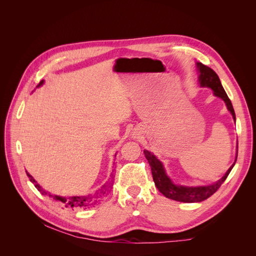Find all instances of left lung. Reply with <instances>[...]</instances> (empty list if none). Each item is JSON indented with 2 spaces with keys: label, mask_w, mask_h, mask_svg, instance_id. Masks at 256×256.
Masks as SVG:
<instances>
[{
  "label": "left lung",
  "mask_w": 256,
  "mask_h": 256,
  "mask_svg": "<svg viewBox=\"0 0 256 256\" xmlns=\"http://www.w3.org/2000/svg\"><path fill=\"white\" fill-rule=\"evenodd\" d=\"M198 68L200 72V86L210 88L214 90V94L216 96L222 98L224 100V102H226L228 111L232 113V115H233L234 120H236L234 108L232 106L230 100L228 97L226 90H224L222 86L218 74H216L210 67L203 65L202 63H198ZM237 154H238V146H237ZM144 154L150 166L152 180L158 190L166 198L178 200V202H184V203L202 202V200H205L209 196H212L214 193L221 187V184L226 182L228 174L232 171V168H233V166H235V164L232 166L228 170L226 175L214 184L203 186V187H184V186H176L171 182V180H170L166 174L164 166H162L161 162L156 158V156H154V154H150L148 150H144Z\"/></svg>",
  "instance_id": "left-lung-1"
}]
</instances>
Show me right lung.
<instances>
[{
    "mask_svg": "<svg viewBox=\"0 0 256 256\" xmlns=\"http://www.w3.org/2000/svg\"><path fill=\"white\" fill-rule=\"evenodd\" d=\"M44 83V81H42L40 83V85H42ZM40 85H38V86H40ZM26 175L28 176V178H30V180L32 182L33 184H34V186L35 187L37 188V190L40 191L42 194H44V196H49L50 198H53L54 200H56V202H58L60 204H62V205H64L65 207H68V208H88V207H90V206H92L94 204H96V202L98 200V198L102 196H104V193L106 192V190H109L108 189V187H106V186H104V190H102L100 191L99 193H97V194H95V196H72V198H62V196H51L50 193H48L47 191H44L40 184H38L36 182H35V180L34 178L30 176L28 172H26ZM112 186V184H111ZM111 186L109 188H111Z\"/></svg>",
    "mask_w": 256,
    "mask_h": 256,
    "instance_id": "add662e5",
    "label": "right lung"
}]
</instances>
